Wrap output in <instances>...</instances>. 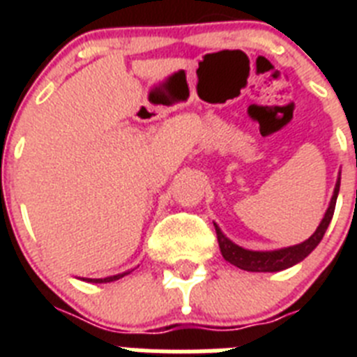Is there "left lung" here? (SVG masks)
Returning <instances> with one entry per match:
<instances>
[{"instance_id":"8db88e82","label":"left lung","mask_w":357,"mask_h":357,"mask_svg":"<svg viewBox=\"0 0 357 357\" xmlns=\"http://www.w3.org/2000/svg\"><path fill=\"white\" fill-rule=\"evenodd\" d=\"M340 191V178L336 182V188H334V195L331 198L329 209H327L326 216L321 220V223L318 225V229L314 230V234L309 239H305L301 245H295V247L282 248V250H273V252H254V250H245V248L238 247L234 243L227 239L223 236V232L218 229V225H214L218 236V245H220V250L222 255L225 257V261H229L230 264L241 268V270H247V272H280V270H286V268L293 266V264L301 263L302 259H305L311 252L317 248L318 243L321 241L324 234H326L327 227H329L331 220H333L334 207H336V198H338Z\"/></svg>"}]
</instances>
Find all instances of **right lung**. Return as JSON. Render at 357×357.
Returning <instances> with one entry per match:
<instances>
[{"mask_svg": "<svg viewBox=\"0 0 357 357\" xmlns=\"http://www.w3.org/2000/svg\"><path fill=\"white\" fill-rule=\"evenodd\" d=\"M127 273H118V275H112V277H105V279H89L91 282H112V280H118L121 277H125Z\"/></svg>", "mask_w": 357, "mask_h": 357, "instance_id": "obj_1", "label": "right lung"}]
</instances>
